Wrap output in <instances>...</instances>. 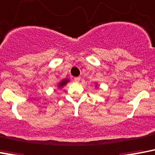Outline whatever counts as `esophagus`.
<instances>
[{"label": "esophagus", "instance_id": "1", "mask_svg": "<svg viewBox=\"0 0 155 155\" xmlns=\"http://www.w3.org/2000/svg\"><path fill=\"white\" fill-rule=\"evenodd\" d=\"M74 80H75V82H76V83H79L80 80V77H75L74 78Z\"/></svg>", "mask_w": 155, "mask_h": 155}]
</instances>
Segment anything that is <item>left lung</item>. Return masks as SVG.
I'll list each match as a JSON object with an SVG mask.
<instances>
[{
	"instance_id": "left-lung-1",
	"label": "left lung",
	"mask_w": 155,
	"mask_h": 155,
	"mask_svg": "<svg viewBox=\"0 0 155 155\" xmlns=\"http://www.w3.org/2000/svg\"><path fill=\"white\" fill-rule=\"evenodd\" d=\"M96 87H97V85H96Z\"/></svg>"
}]
</instances>
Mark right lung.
<instances>
[{"mask_svg":"<svg viewBox=\"0 0 155 155\" xmlns=\"http://www.w3.org/2000/svg\"><path fill=\"white\" fill-rule=\"evenodd\" d=\"M69 81L68 79H64L63 80H61V81L59 83V84H58V87L59 88H61V87H63L64 86H65L67 84V83Z\"/></svg>","mask_w":155,"mask_h":155,"instance_id":"1","label":"right lung"}]
</instances>
